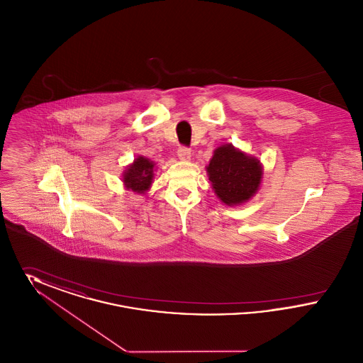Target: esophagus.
Instances as JSON below:
<instances>
[{
    "label": "esophagus",
    "mask_w": 363,
    "mask_h": 363,
    "mask_svg": "<svg viewBox=\"0 0 363 363\" xmlns=\"http://www.w3.org/2000/svg\"><path fill=\"white\" fill-rule=\"evenodd\" d=\"M177 154H178V157H179L181 160H189L190 148H188V147H179Z\"/></svg>",
    "instance_id": "1"
}]
</instances>
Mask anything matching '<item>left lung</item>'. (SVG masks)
I'll return each mask as SVG.
<instances>
[{"label": "left lung", "instance_id": "left-lung-1", "mask_svg": "<svg viewBox=\"0 0 363 363\" xmlns=\"http://www.w3.org/2000/svg\"><path fill=\"white\" fill-rule=\"evenodd\" d=\"M207 172L215 193L227 206L249 200L259 189L262 174L259 160L242 154L230 144L215 150Z\"/></svg>", "mask_w": 363, "mask_h": 363}]
</instances>
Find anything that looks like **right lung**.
I'll use <instances>...</instances> for the list:
<instances>
[{
    "instance_id": "right-lung-1",
    "label": "right lung",
    "mask_w": 363,
    "mask_h": 363,
    "mask_svg": "<svg viewBox=\"0 0 363 363\" xmlns=\"http://www.w3.org/2000/svg\"><path fill=\"white\" fill-rule=\"evenodd\" d=\"M154 178V163L138 156L132 166L123 174V184L128 189L143 193L150 188Z\"/></svg>"
}]
</instances>
